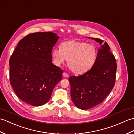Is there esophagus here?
<instances>
[{
	"label": "esophagus",
	"instance_id": "1",
	"mask_svg": "<svg viewBox=\"0 0 134 134\" xmlns=\"http://www.w3.org/2000/svg\"><path fill=\"white\" fill-rule=\"evenodd\" d=\"M62 75H63V76H64V77H69V75H68V74H67L66 73H65V72H64L63 74H62Z\"/></svg>",
	"mask_w": 134,
	"mask_h": 134
}]
</instances>
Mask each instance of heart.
Returning a JSON list of instances; mask_svg holds the SVG:
<instances>
[{"instance_id":"heart-1","label":"heart","mask_w":134,"mask_h":134,"mask_svg":"<svg viewBox=\"0 0 134 134\" xmlns=\"http://www.w3.org/2000/svg\"><path fill=\"white\" fill-rule=\"evenodd\" d=\"M97 49L93 44L77 40L65 41L60 49L54 48L52 55L57 65L64 64L66 59L68 65L73 73L82 74L91 69L96 61Z\"/></svg>"}]
</instances>
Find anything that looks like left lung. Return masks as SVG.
Here are the masks:
<instances>
[{
  "label": "left lung",
  "instance_id": "obj_1",
  "mask_svg": "<svg viewBox=\"0 0 134 134\" xmlns=\"http://www.w3.org/2000/svg\"><path fill=\"white\" fill-rule=\"evenodd\" d=\"M89 38L101 44L96 61L84 75L72 76L69 79L72 102L82 110L99 104L108 96L114 87L117 66L108 43L98 38Z\"/></svg>",
  "mask_w": 134,
  "mask_h": 134
}]
</instances>
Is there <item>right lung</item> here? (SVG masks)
<instances>
[{"label": "right lung", "mask_w": 134, "mask_h": 134, "mask_svg": "<svg viewBox=\"0 0 134 134\" xmlns=\"http://www.w3.org/2000/svg\"><path fill=\"white\" fill-rule=\"evenodd\" d=\"M59 38L52 32L30 34L19 41L10 57V84L18 97L32 106L48 102L62 80L63 71L52 62Z\"/></svg>", "instance_id": "obj_1"}]
</instances>
